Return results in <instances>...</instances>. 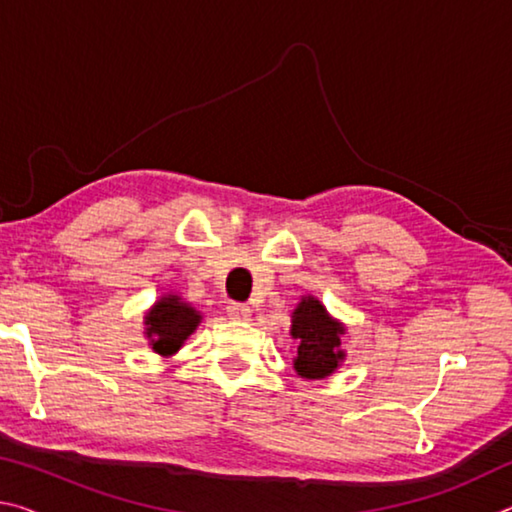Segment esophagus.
Instances as JSON below:
<instances>
[{"instance_id":"1","label":"esophagus","mask_w":512,"mask_h":512,"mask_svg":"<svg viewBox=\"0 0 512 512\" xmlns=\"http://www.w3.org/2000/svg\"><path fill=\"white\" fill-rule=\"evenodd\" d=\"M225 311H228L230 320H250V314H253V309L248 305H241V302H230Z\"/></svg>"}]
</instances>
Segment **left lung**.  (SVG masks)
I'll use <instances>...</instances> for the list:
<instances>
[{"instance_id": "obj_1", "label": "left lung", "mask_w": 512, "mask_h": 512, "mask_svg": "<svg viewBox=\"0 0 512 512\" xmlns=\"http://www.w3.org/2000/svg\"><path fill=\"white\" fill-rule=\"evenodd\" d=\"M289 334L296 341L293 370L302 379H325L334 375L348 357L341 345L348 329L311 293L302 296L293 309Z\"/></svg>"}]
</instances>
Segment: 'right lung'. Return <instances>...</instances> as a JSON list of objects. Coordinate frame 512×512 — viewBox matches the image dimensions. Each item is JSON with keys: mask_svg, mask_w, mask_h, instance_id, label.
Segmentation results:
<instances>
[{"mask_svg": "<svg viewBox=\"0 0 512 512\" xmlns=\"http://www.w3.org/2000/svg\"><path fill=\"white\" fill-rule=\"evenodd\" d=\"M203 323V314L178 293H164L144 311V336L160 357H173Z\"/></svg>", "mask_w": 512, "mask_h": 512, "instance_id": "add662e5", "label": "right lung"}]
</instances>
